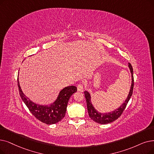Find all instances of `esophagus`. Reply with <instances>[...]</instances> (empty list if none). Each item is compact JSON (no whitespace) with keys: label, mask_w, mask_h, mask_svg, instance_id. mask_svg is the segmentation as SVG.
Wrapping results in <instances>:
<instances>
[{"label":"esophagus","mask_w":154,"mask_h":154,"mask_svg":"<svg viewBox=\"0 0 154 154\" xmlns=\"http://www.w3.org/2000/svg\"><path fill=\"white\" fill-rule=\"evenodd\" d=\"M77 91L79 92H83L84 91V85L82 84H80L77 85Z\"/></svg>","instance_id":"esophagus-1"}]
</instances>
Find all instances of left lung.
Returning a JSON list of instances; mask_svg holds the SVG:
<instances>
[{
    "label": "left lung",
    "mask_w": 154,
    "mask_h": 154,
    "mask_svg": "<svg viewBox=\"0 0 154 154\" xmlns=\"http://www.w3.org/2000/svg\"><path fill=\"white\" fill-rule=\"evenodd\" d=\"M128 68L131 72V84L130 89L128 93V95L126 98L125 101L124 103L120 106L119 108L115 109L114 111H112L108 112H99L94 107L92 102H91V96L90 93L88 91H84V95L86 99L87 102V106H88V111L89 117L94 121L95 122L99 123V124H108L109 123H111L112 122L115 121L121 115L122 112L125 110L126 106L128 104L129 100L130 99V97L132 96L133 94V85H134V80H133V70L131 65L129 63H128Z\"/></svg>",
    "instance_id": "left-lung-1"
}]
</instances>
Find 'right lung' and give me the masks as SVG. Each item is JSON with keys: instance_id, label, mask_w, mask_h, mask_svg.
<instances>
[{"instance_id": "1", "label": "right lung", "mask_w": 154, "mask_h": 154, "mask_svg": "<svg viewBox=\"0 0 154 154\" xmlns=\"http://www.w3.org/2000/svg\"><path fill=\"white\" fill-rule=\"evenodd\" d=\"M17 85L20 96L32 115L40 122L46 125L55 124L61 121L65 115L66 106L70 97L73 93L77 91L76 86L65 87L60 91L57 99L53 103H50L49 105H42L32 102L25 96L19 84V74Z\"/></svg>"}]
</instances>
